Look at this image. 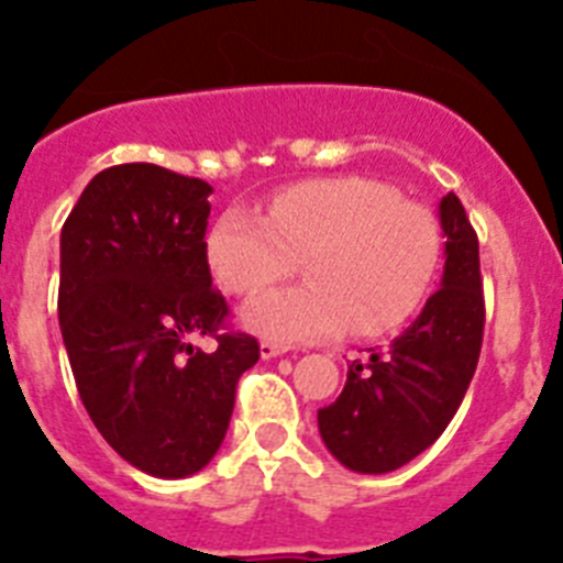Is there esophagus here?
Masks as SVG:
<instances>
[{
	"mask_svg": "<svg viewBox=\"0 0 563 563\" xmlns=\"http://www.w3.org/2000/svg\"><path fill=\"white\" fill-rule=\"evenodd\" d=\"M287 346H282V343H273V341H262V346H258V355H262V361H271V357H278L285 355Z\"/></svg>",
	"mask_w": 563,
	"mask_h": 563,
	"instance_id": "obj_1",
	"label": "esophagus"
}]
</instances>
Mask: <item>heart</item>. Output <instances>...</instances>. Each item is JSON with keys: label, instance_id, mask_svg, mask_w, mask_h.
Masks as SVG:
<instances>
[{"label": "heart", "instance_id": "obj_1", "mask_svg": "<svg viewBox=\"0 0 563 563\" xmlns=\"http://www.w3.org/2000/svg\"><path fill=\"white\" fill-rule=\"evenodd\" d=\"M213 276L233 296L285 278L305 256L307 285L256 296L242 324L273 343L395 330L429 292L440 262V228L420 202L361 174L278 191L267 220L222 213L206 242Z\"/></svg>", "mask_w": 563, "mask_h": 563}]
</instances>
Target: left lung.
<instances>
[{"label":"left lung","instance_id":"1","mask_svg":"<svg viewBox=\"0 0 563 563\" xmlns=\"http://www.w3.org/2000/svg\"><path fill=\"white\" fill-rule=\"evenodd\" d=\"M440 290L386 350L352 361L338 400L318 411L327 451L355 474H389L449 429L476 372L485 330L479 239L456 194L440 200Z\"/></svg>","mask_w":563,"mask_h":563}]
</instances>
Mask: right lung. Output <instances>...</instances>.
Instances as JSON below:
<instances>
[{
    "label": "right lung",
    "mask_w": 563,
    "mask_h": 563,
    "mask_svg": "<svg viewBox=\"0 0 563 563\" xmlns=\"http://www.w3.org/2000/svg\"><path fill=\"white\" fill-rule=\"evenodd\" d=\"M213 188L152 163L96 174L62 228L58 324L89 420L129 465L183 479L225 440L256 338H190L228 316L211 287L206 228Z\"/></svg>",
    "instance_id": "add662e5"
}]
</instances>
